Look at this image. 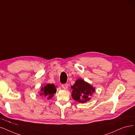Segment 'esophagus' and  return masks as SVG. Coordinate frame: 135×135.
Masks as SVG:
<instances>
[{
    "mask_svg": "<svg viewBox=\"0 0 135 135\" xmlns=\"http://www.w3.org/2000/svg\"><path fill=\"white\" fill-rule=\"evenodd\" d=\"M62 87L64 90H66L67 88H68V84H64L62 85Z\"/></svg>",
    "mask_w": 135,
    "mask_h": 135,
    "instance_id": "obj_1",
    "label": "esophagus"
}]
</instances>
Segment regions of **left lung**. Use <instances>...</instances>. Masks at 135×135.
I'll return each mask as SVG.
<instances>
[{
  "instance_id": "1",
  "label": "left lung",
  "mask_w": 135,
  "mask_h": 135,
  "mask_svg": "<svg viewBox=\"0 0 135 135\" xmlns=\"http://www.w3.org/2000/svg\"><path fill=\"white\" fill-rule=\"evenodd\" d=\"M71 88L73 90V99L80 103H85L89 101L91 99L90 97L95 92V88L81 79H78Z\"/></svg>"
}]
</instances>
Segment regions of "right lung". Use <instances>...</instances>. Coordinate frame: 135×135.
<instances>
[{
  "label": "right lung",
  "instance_id": "add662e5",
  "mask_svg": "<svg viewBox=\"0 0 135 135\" xmlns=\"http://www.w3.org/2000/svg\"><path fill=\"white\" fill-rule=\"evenodd\" d=\"M40 91V96L47 98V99H50L52 98L54 94H55L56 89L55 85L48 84L45 85L44 87H42Z\"/></svg>",
  "mask_w": 135,
  "mask_h": 135
}]
</instances>
